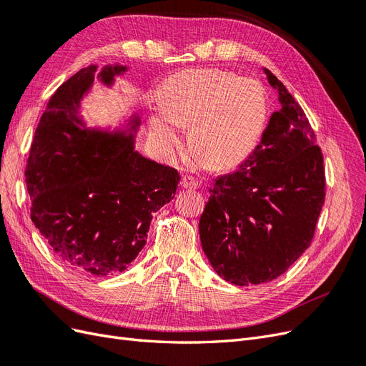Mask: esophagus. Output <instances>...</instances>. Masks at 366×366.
Returning <instances> with one entry per match:
<instances>
[{
    "label": "esophagus",
    "instance_id": "1",
    "mask_svg": "<svg viewBox=\"0 0 366 366\" xmlns=\"http://www.w3.org/2000/svg\"><path fill=\"white\" fill-rule=\"evenodd\" d=\"M180 186L183 187V189H197L198 182H195L192 177H183L180 182Z\"/></svg>",
    "mask_w": 366,
    "mask_h": 366
}]
</instances>
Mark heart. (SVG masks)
Segmentation results:
<instances>
[{
	"mask_svg": "<svg viewBox=\"0 0 366 366\" xmlns=\"http://www.w3.org/2000/svg\"><path fill=\"white\" fill-rule=\"evenodd\" d=\"M160 109L149 114L151 139L166 157L180 145L177 127H189L191 149L214 169L244 160L267 119V94L259 81L219 69L177 73L159 93Z\"/></svg>",
	"mask_w": 366,
	"mask_h": 366,
	"instance_id": "1",
	"label": "heart"
}]
</instances>
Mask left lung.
Instances as JSON below:
<instances>
[{"mask_svg":"<svg viewBox=\"0 0 366 366\" xmlns=\"http://www.w3.org/2000/svg\"><path fill=\"white\" fill-rule=\"evenodd\" d=\"M281 108L246 162L210 187L202 247L221 278L270 282L310 247L325 202V169L316 134L295 97L272 71Z\"/></svg>","mask_w":366,"mask_h":366,"instance_id":"obj_1","label":"left lung"}]
</instances>
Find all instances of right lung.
I'll return each mask as SVG.
<instances>
[{"instance_id":"add662e5","label":"right lung","mask_w":366,"mask_h":366,"mask_svg":"<svg viewBox=\"0 0 366 366\" xmlns=\"http://www.w3.org/2000/svg\"><path fill=\"white\" fill-rule=\"evenodd\" d=\"M97 65H88L50 97L31 142L26 184L30 218L70 269L94 276L124 272L145 247L152 214L169 203L177 169L134 149V116L128 131L88 129L77 116ZM124 65H107L99 79L112 85Z\"/></svg>"}]
</instances>
